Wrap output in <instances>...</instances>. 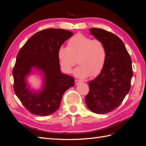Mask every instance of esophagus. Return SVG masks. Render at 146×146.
<instances>
[{"mask_svg": "<svg viewBox=\"0 0 146 146\" xmlns=\"http://www.w3.org/2000/svg\"><path fill=\"white\" fill-rule=\"evenodd\" d=\"M81 82H82L81 80H75V83L76 85H78V83H81Z\"/></svg>", "mask_w": 146, "mask_h": 146, "instance_id": "1", "label": "esophagus"}]
</instances>
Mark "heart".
I'll return each mask as SVG.
<instances>
[{
  "label": "heart",
  "instance_id": "heart-1",
  "mask_svg": "<svg viewBox=\"0 0 146 146\" xmlns=\"http://www.w3.org/2000/svg\"><path fill=\"white\" fill-rule=\"evenodd\" d=\"M58 58L61 69L66 73L72 71L78 61L80 66L75 71V75L86 78L90 74L97 75L102 71L106 61L107 51L99 40L78 34L69 39L67 48H59Z\"/></svg>",
  "mask_w": 146,
  "mask_h": 146
}]
</instances>
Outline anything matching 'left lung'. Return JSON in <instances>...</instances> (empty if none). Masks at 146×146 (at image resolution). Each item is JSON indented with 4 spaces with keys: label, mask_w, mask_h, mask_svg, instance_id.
<instances>
[{
    "label": "left lung",
    "mask_w": 146,
    "mask_h": 146,
    "mask_svg": "<svg viewBox=\"0 0 146 146\" xmlns=\"http://www.w3.org/2000/svg\"><path fill=\"white\" fill-rule=\"evenodd\" d=\"M90 31L104 44L107 58L99 75L88 82L90 90L85 100L93 112L105 114L119 107L129 93L133 76L132 61L119 37L102 29L91 28Z\"/></svg>",
    "instance_id": "8db88e82"
}]
</instances>
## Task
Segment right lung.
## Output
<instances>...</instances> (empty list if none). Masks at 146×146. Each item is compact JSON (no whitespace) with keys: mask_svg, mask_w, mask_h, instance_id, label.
I'll return each mask as SVG.
<instances>
[{"mask_svg":"<svg viewBox=\"0 0 146 146\" xmlns=\"http://www.w3.org/2000/svg\"><path fill=\"white\" fill-rule=\"evenodd\" d=\"M73 33L47 29L36 33L19 51L12 71L15 95L26 109L39 116H48L60 106L64 93L75 85L73 77L63 73L58 51ZM32 74L40 76L41 88L33 89L28 83Z\"/></svg>","mask_w":146,"mask_h":146,"instance_id":"add662e5","label":"right lung"}]
</instances>
